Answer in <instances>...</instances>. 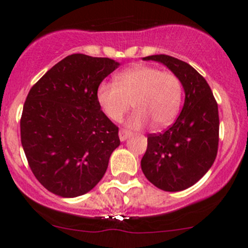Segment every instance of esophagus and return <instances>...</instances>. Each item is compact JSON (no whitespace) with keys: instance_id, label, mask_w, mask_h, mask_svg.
I'll use <instances>...</instances> for the list:
<instances>
[{"instance_id":"esophagus-1","label":"esophagus","mask_w":248,"mask_h":248,"mask_svg":"<svg viewBox=\"0 0 248 248\" xmlns=\"http://www.w3.org/2000/svg\"><path fill=\"white\" fill-rule=\"evenodd\" d=\"M129 136H131V134H129L128 131H126V129H120L119 137H120V140H121V141H124V140L128 138Z\"/></svg>"}]
</instances>
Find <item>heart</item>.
<instances>
[{"mask_svg": "<svg viewBox=\"0 0 248 248\" xmlns=\"http://www.w3.org/2000/svg\"><path fill=\"white\" fill-rule=\"evenodd\" d=\"M97 102L112 121H121L131 109L137 110L127 120L126 127L140 131L169 126L181 107L182 84L175 73L157 67L134 64L115 77V84L103 82L97 89Z\"/></svg>", "mask_w": 248, "mask_h": 248, "instance_id": "heart-1", "label": "heart"}]
</instances>
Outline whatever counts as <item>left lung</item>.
Here are the masks:
<instances>
[{
	"label": "left lung",
	"instance_id": "1",
	"mask_svg": "<svg viewBox=\"0 0 248 248\" xmlns=\"http://www.w3.org/2000/svg\"><path fill=\"white\" fill-rule=\"evenodd\" d=\"M142 60L159 62L179 77L185 103L176 121L166 132L147 136L141 170L157 188L184 191L198 182L216 158L218 107L206 80L188 63L168 55Z\"/></svg>",
	"mask_w": 248,
	"mask_h": 248
}]
</instances>
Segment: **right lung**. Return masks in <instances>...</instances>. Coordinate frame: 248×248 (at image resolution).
<instances>
[{
	"mask_svg": "<svg viewBox=\"0 0 248 248\" xmlns=\"http://www.w3.org/2000/svg\"><path fill=\"white\" fill-rule=\"evenodd\" d=\"M108 57L73 54L32 86L20 121L21 145L36 179L62 198L91 191L119 147V128L101 110L97 89L119 68Z\"/></svg>",
	"mask_w": 248,
	"mask_h": 248,
	"instance_id": "add662e5",
	"label": "right lung"
}]
</instances>
